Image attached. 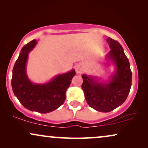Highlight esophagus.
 <instances>
[{
    "label": "esophagus",
    "instance_id": "1",
    "mask_svg": "<svg viewBox=\"0 0 148 148\" xmlns=\"http://www.w3.org/2000/svg\"><path fill=\"white\" fill-rule=\"evenodd\" d=\"M75 71L77 73L79 74V73H82L84 71V69L82 68V66L81 65H77L75 68Z\"/></svg>",
    "mask_w": 148,
    "mask_h": 148
}]
</instances>
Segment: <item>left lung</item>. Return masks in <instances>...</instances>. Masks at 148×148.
<instances>
[{
	"instance_id": "8db88e82",
	"label": "left lung",
	"mask_w": 148,
	"mask_h": 148,
	"mask_svg": "<svg viewBox=\"0 0 148 148\" xmlns=\"http://www.w3.org/2000/svg\"><path fill=\"white\" fill-rule=\"evenodd\" d=\"M106 41L110 48L106 58L114 64L115 72L108 82L103 83L99 82L94 77L84 74L82 85L88 104L102 112L114 110L126 100L132 82L130 64L122 46L110 38Z\"/></svg>"
}]
</instances>
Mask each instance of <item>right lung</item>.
I'll list each match as a JSON object with an SVG mask.
<instances>
[{
	"mask_svg": "<svg viewBox=\"0 0 148 148\" xmlns=\"http://www.w3.org/2000/svg\"><path fill=\"white\" fill-rule=\"evenodd\" d=\"M37 44L32 40L22 48L13 69L11 85L13 93L25 108L40 113H48L63 104L66 91L73 77L74 69L54 77L44 84H34L26 74V63L29 52Z\"/></svg>",
	"mask_w": 148,
	"mask_h": 148,
	"instance_id": "add662e5",
	"label": "right lung"
}]
</instances>
